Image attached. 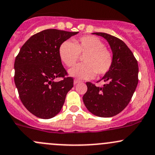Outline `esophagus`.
I'll return each instance as SVG.
<instances>
[{"label":"esophagus","instance_id":"34e87169","mask_svg":"<svg viewBox=\"0 0 155 155\" xmlns=\"http://www.w3.org/2000/svg\"><path fill=\"white\" fill-rule=\"evenodd\" d=\"M81 82L80 80H79V79H74V81H73V83H74V84H78V83Z\"/></svg>","mask_w":155,"mask_h":155}]
</instances>
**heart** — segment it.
<instances>
[{
  "label": "heart",
  "mask_w": 155,
  "mask_h": 155,
  "mask_svg": "<svg viewBox=\"0 0 155 155\" xmlns=\"http://www.w3.org/2000/svg\"><path fill=\"white\" fill-rule=\"evenodd\" d=\"M58 53L61 61L71 67L77 62L79 55L84 56V64H79L69 70V74L79 79H89L102 76L109 71L113 63V56L100 39L86 35L74 41L67 40L59 47Z\"/></svg>",
  "instance_id": "b5f03b06"
}]
</instances>
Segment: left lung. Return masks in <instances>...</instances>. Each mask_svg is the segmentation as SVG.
Listing matches in <instances>:
<instances>
[{
  "label": "left lung",
  "instance_id": "obj_1",
  "mask_svg": "<svg viewBox=\"0 0 155 155\" xmlns=\"http://www.w3.org/2000/svg\"><path fill=\"white\" fill-rule=\"evenodd\" d=\"M108 42L113 54V63L107 73L99 81L102 87L87 82V91L83 102L95 116L111 117L128 105L138 83V64L132 52L122 40L104 32H94Z\"/></svg>",
  "mask_w": 155,
  "mask_h": 155
}]
</instances>
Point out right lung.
<instances>
[{
    "label": "right lung",
    "mask_w": 155,
    "mask_h": 155,
    "mask_svg": "<svg viewBox=\"0 0 155 155\" xmlns=\"http://www.w3.org/2000/svg\"><path fill=\"white\" fill-rule=\"evenodd\" d=\"M79 32L49 29L31 36L15 58V84L24 107L35 117L50 119L58 114L73 79L67 72L58 53L63 42ZM62 77L58 82L57 78Z\"/></svg>",
    "instance_id": "add662e5"
}]
</instances>
